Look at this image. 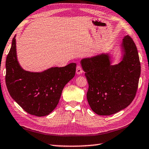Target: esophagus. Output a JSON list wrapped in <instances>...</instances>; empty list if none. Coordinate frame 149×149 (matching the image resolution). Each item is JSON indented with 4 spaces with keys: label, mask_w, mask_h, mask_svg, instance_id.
Masks as SVG:
<instances>
[{
    "label": "esophagus",
    "mask_w": 149,
    "mask_h": 149,
    "mask_svg": "<svg viewBox=\"0 0 149 149\" xmlns=\"http://www.w3.org/2000/svg\"><path fill=\"white\" fill-rule=\"evenodd\" d=\"M76 72H77V74H80L83 72V70L82 69V67L80 65H78L77 66V69H76Z\"/></svg>",
    "instance_id": "obj_1"
}]
</instances>
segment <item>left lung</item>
Segmentation results:
<instances>
[{
	"label": "left lung",
	"instance_id": "obj_1",
	"mask_svg": "<svg viewBox=\"0 0 149 149\" xmlns=\"http://www.w3.org/2000/svg\"><path fill=\"white\" fill-rule=\"evenodd\" d=\"M122 47L124 55L117 65H111L107 54L81 60L89 84L87 99L100 116H110L127 108L136 95L141 74L138 52L128 35L123 38Z\"/></svg>",
	"mask_w": 149,
	"mask_h": 149
}]
</instances>
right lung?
I'll return each mask as SVG.
<instances>
[{
	"mask_svg": "<svg viewBox=\"0 0 149 149\" xmlns=\"http://www.w3.org/2000/svg\"><path fill=\"white\" fill-rule=\"evenodd\" d=\"M76 66L71 63L41 72L24 71L17 58L14 36L6 61V84L11 97L25 111L45 116L56 107L64 86L74 77Z\"/></svg>",
	"mask_w": 149,
	"mask_h": 149,
	"instance_id": "obj_1",
	"label": "right lung"
}]
</instances>
